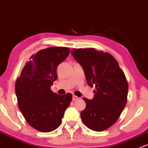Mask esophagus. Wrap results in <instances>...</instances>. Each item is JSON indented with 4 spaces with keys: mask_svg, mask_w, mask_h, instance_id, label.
I'll use <instances>...</instances> for the list:
<instances>
[{
    "mask_svg": "<svg viewBox=\"0 0 148 148\" xmlns=\"http://www.w3.org/2000/svg\"><path fill=\"white\" fill-rule=\"evenodd\" d=\"M78 99H79V97H78L77 96H76V95H73V97H72V99L74 100V101H75V100Z\"/></svg>",
    "mask_w": 148,
    "mask_h": 148,
    "instance_id": "34e87169",
    "label": "esophagus"
}]
</instances>
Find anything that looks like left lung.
Masks as SVG:
<instances>
[{
  "label": "left lung",
  "instance_id": "1",
  "mask_svg": "<svg viewBox=\"0 0 148 148\" xmlns=\"http://www.w3.org/2000/svg\"><path fill=\"white\" fill-rule=\"evenodd\" d=\"M72 55L84 69L88 86H95L92 99L84 97L83 123L96 132L107 130L119 118L127 103L128 83L109 53L95 49H73Z\"/></svg>",
  "mask_w": 148,
  "mask_h": 148
}]
</instances>
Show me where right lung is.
<instances>
[{
    "mask_svg": "<svg viewBox=\"0 0 148 148\" xmlns=\"http://www.w3.org/2000/svg\"><path fill=\"white\" fill-rule=\"evenodd\" d=\"M67 47H49L30 57L15 84L18 106L25 120L42 132H50L60 126L72 95H60L51 86L58 78L57 67L68 56Z\"/></svg>",
    "mask_w": 148,
    "mask_h": 148,
    "instance_id": "1",
    "label": "right lung"
}]
</instances>
